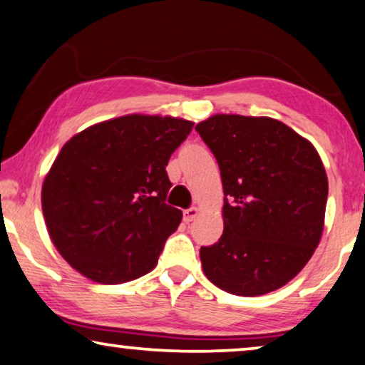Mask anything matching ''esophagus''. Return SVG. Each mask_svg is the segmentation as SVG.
Wrapping results in <instances>:
<instances>
[{
	"instance_id": "esophagus-1",
	"label": "esophagus",
	"mask_w": 365,
	"mask_h": 365,
	"mask_svg": "<svg viewBox=\"0 0 365 365\" xmlns=\"http://www.w3.org/2000/svg\"><path fill=\"white\" fill-rule=\"evenodd\" d=\"M197 214H199V209L197 207H189V209H186V211H184V221L186 222H191V221H194V219L197 217Z\"/></svg>"
}]
</instances>
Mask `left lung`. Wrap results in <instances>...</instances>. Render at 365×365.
Listing matches in <instances>:
<instances>
[{"mask_svg": "<svg viewBox=\"0 0 365 365\" xmlns=\"http://www.w3.org/2000/svg\"><path fill=\"white\" fill-rule=\"evenodd\" d=\"M221 169L224 231L201 247L206 277L252 297L302 271L324 231L327 174L311 141L272 118L214 114L196 126Z\"/></svg>", "mask_w": 365, "mask_h": 365, "instance_id": "1", "label": "left lung"}]
</instances>
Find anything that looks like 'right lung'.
Here are the masks:
<instances>
[{
  "label": "right lung",
  "instance_id": "1",
  "mask_svg": "<svg viewBox=\"0 0 365 365\" xmlns=\"http://www.w3.org/2000/svg\"><path fill=\"white\" fill-rule=\"evenodd\" d=\"M194 126L128 114L93 124L64 144L41 189L58 252L84 277L123 284L151 272L182 219L166 204V166Z\"/></svg>",
  "mask_w": 365,
  "mask_h": 365
}]
</instances>
